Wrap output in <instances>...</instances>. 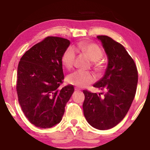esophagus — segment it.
Segmentation results:
<instances>
[{"label":"esophagus","mask_w":150,"mask_h":150,"mask_svg":"<svg viewBox=\"0 0 150 150\" xmlns=\"http://www.w3.org/2000/svg\"><path fill=\"white\" fill-rule=\"evenodd\" d=\"M75 91H79L80 89H79V88H77V87H75Z\"/></svg>","instance_id":"34e87169"}]
</instances>
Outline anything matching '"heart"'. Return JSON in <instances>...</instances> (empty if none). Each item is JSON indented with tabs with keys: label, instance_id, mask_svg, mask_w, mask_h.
I'll list each match as a JSON object with an SVG mask.
<instances>
[{
	"label": "heart",
	"instance_id": "heart-1",
	"mask_svg": "<svg viewBox=\"0 0 150 150\" xmlns=\"http://www.w3.org/2000/svg\"><path fill=\"white\" fill-rule=\"evenodd\" d=\"M78 51L87 54L93 62H98L103 56V52L97 44L94 43L80 42L77 45ZM76 57V52L72 47H68L63 52L62 56V64L67 69L73 67ZM96 68L100 69L101 65H96ZM67 82L78 87H85L95 81V77L90 72L77 70L67 76Z\"/></svg>",
	"mask_w": 150,
	"mask_h": 150
}]
</instances>
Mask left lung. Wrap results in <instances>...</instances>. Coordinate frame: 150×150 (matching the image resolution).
Listing matches in <instances>:
<instances>
[{"label":"left lung","instance_id":"obj_1","mask_svg":"<svg viewBox=\"0 0 150 150\" xmlns=\"http://www.w3.org/2000/svg\"><path fill=\"white\" fill-rule=\"evenodd\" d=\"M108 57L105 74L94 87L99 94L83 90L86 120L98 130H108L122 120L136 95L138 70L134 61L120 43L107 35H98Z\"/></svg>","mask_w":150,"mask_h":150}]
</instances>
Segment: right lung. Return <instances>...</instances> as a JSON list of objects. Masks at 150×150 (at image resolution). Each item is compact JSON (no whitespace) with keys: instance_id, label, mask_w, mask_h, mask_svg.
<instances>
[{"instance_id":"right-lung-1","label":"right lung","mask_w":150,"mask_h":150,"mask_svg":"<svg viewBox=\"0 0 150 150\" xmlns=\"http://www.w3.org/2000/svg\"><path fill=\"white\" fill-rule=\"evenodd\" d=\"M69 40L48 36L26 51L17 71L16 91L22 110L38 128L59 123L74 87L63 82L62 56Z\"/></svg>"}]
</instances>
